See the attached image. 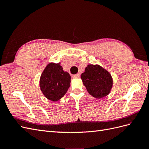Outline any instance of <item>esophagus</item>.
<instances>
[{
	"instance_id": "obj_1",
	"label": "esophagus",
	"mask_w": 149,
	"mask_h": 149,
	"mask_svg": "<svg viewBox=\"0 0 149 149\" xmlns=\"http://www.w3.org/2000/svg\"><path fill=\"white\" fill-rule=\"evenodd\" d=\"M79 77H80V74L79 73H78V74H74V75H73V78H79Z\"/></svg>"
}]
</instances>
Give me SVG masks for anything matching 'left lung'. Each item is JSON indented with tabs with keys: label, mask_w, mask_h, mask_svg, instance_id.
Instances as JSON below:
<instances>
[{
	"label": "left lung",
	"mask_w": 149,
	"mask_h": 149,
	"mask_svg": "<svg viewBox=\"0 0 149 149\" xmlns=\"http://www.w3.org/2000/svg\"><path fill=\"white\" fill-rule=\"evenodd\" d=\"M81 78L88 92L97 99L108 95L113 84L111 74L98 65H88Z\"/></svg>",
	"instance_id": "8db88e82"
}]
</instances>
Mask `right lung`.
Instances as JSON below:
<instances>
[{
	"mask_svg": "<svg viewBox=\"0 0 149 149\" xmlns=\"http://www.w3.org/2000/svg\"><path fill=\"white\" fill-rule=\"evenodd\" d=\"M71 76L64 71L59 63H50L42 72L40 87L48 100L57 101L63 96L70 88Z\"/></svg>",
	"mask_w": 149,
	"mask_h": 149,
	"instance_id": "right-lung-1",
	"label": "right lung"
}]
</instances>
